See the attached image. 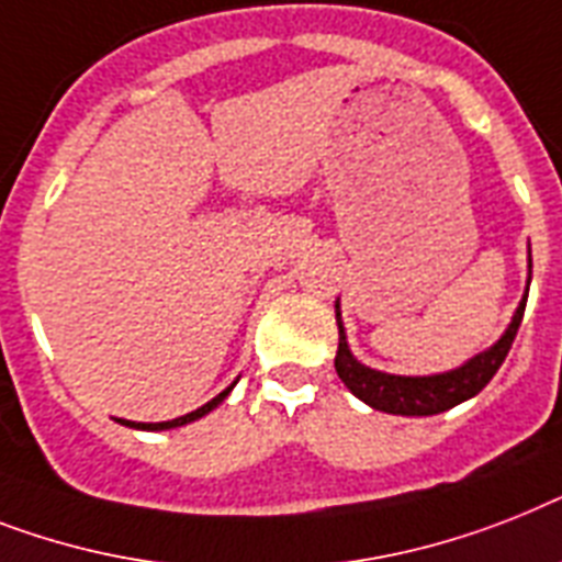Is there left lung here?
Masks as SVG:
<instances>
[{"mask_svg":"<svg viewBox=\"0 0 562 562\" xmlns=\"http://www.w3.org/2000/svg\"><path fill=\"white\" fill-rule=\"evenodd\" d=\"M528 285H531V248H528ZM526 294L519 300L517 312L510 317L508 328L494 346H487L485 352L473 355L471 360H464L462 367L447 369V372H436V375H390L381 369H372L367 363H360L349 349L346 340L344 317H340V300H335V321H337V355L335 369L346 390L352 392L355 398L369 404L372 409L390 415H439L445 409L462 404V401L473 398L485 390L487 381L496 375V369L503 367L505 355H508L517 328L522 323V312H526L528 300Z\"/></svg>","mask_w":562,"mask_h":562,"instance_id":"1","label":"left lung"}]
</instances>
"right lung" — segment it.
<instances>
[{
  "label": "right lung",
  "instance_id": "right-lung-1",
  "mask_svg": "<svg viewBox=\"0 0 562 562\" xmlns=\"http://www.w3.org/2000/svg\"><path fill=\"white\" fill-rule=\"evenodd\" d=\"M236 386V381L231 386H227V390H222L216 395V398H210L207 404H204V407H199V409H193V413H187V415H178V418H172V422H158V424H144V422H126V418H117V422L123 424V427H132V430H149V432H158V430H172V427H184V424H190V422H199V418H204V415L207 413H213V409L218 407V404H222V401L227 398V395H231V390H234Z\"/></svg>",
  "mask_w": 562,
  "mask_h": 562
}]
</instances>
